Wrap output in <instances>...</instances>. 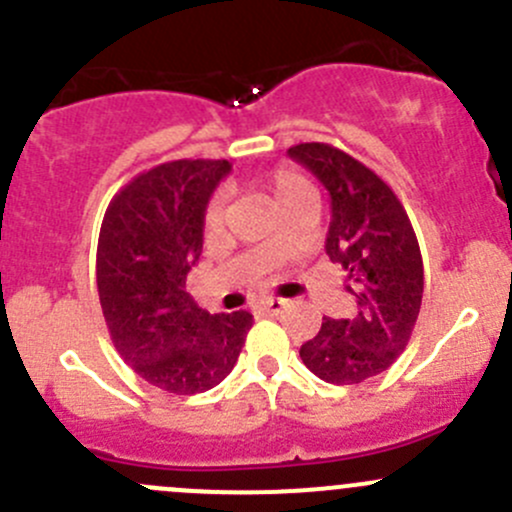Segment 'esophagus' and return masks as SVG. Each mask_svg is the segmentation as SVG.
Listing matches in <instances>:
<instances>
[{
  "instance_id": "esophagus-1",
  "label": "esophagus",
  "mask_w": 512,
  "mask_h": 512,
  "mask_svg": "<svg viewBox=\"0 0 512 512\" xmlns=\"http://www.w3.org/2000/svg\"><path fill=\"white\" fill-rule=\"evenodd\" d=\"M260 309H262V312H265V314H272V317H275V314H280L282 309H285V302H282V299H275V297L262 299Z\"/></svg>"
}]
</instances>
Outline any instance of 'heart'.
Segmentation results:
<instances>
[{
    "mask_svg": "<svg viewBox=\"0 0 512 512\" xmlns=\"http://www.w3.org/2000/svg\"><path fill=\"white\" fill-rule=\"evenodd\" d=\"M257 188H260L262 193L270 195L272 203L277 205V210H280L282 215H285L287 210L297 208V205L312 203V183H309L299 170L289 168V165H277V168L267 170L265 175H260V178H257ZM225 223H227L225 198L215 195V198H210V203L205 205L203 210L205 235L208 237L220 235V232L225 230ZM267 247H270V250H280L282 232H275V235L267 237Z\"/></svg>",
    "mask_w": 512,
    "mask_h": 512,
    "instance_id": "heart-1",
    "label": "heart"
}]
</instances>
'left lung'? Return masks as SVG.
Listing matches in <instances>:
<instances>
[{
	"instance_id": "obj_1",
	"label": "left lung",
	"mask_w": 512,
	"mask_h": 512,
	"mask_svg": "<svg viewBox=\"0 0 512 512\" xmlns=\"http://www.w3.org/2000/svg\"><path fill=\"white\" fill-rule=\"evenodd\" d=\"M287 153L327 188L332 223L324 247L356 299L354 317H324L299 356L327 384H361L394 364L416 327L423 297L416 232L391 185L349 153L329 143H299Z\"/></svg>"
}]
</instances>
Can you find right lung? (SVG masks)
<instances>
[{
  "label": "right lung",
  "instance_id": "right-lung-1",
  "mask_svg": "<svg viewBox=\"0 0 512 512\" xmlns=\"http://www.w3.org/2000/svg\"><path fill=\"white\" fill-rule=\"evenodd\" d=\"M227 160H168L138 173L108 203L96 285L113 347L168 394L213 389L235 366L250 312L210 314L185 292L203 250V210Z\"/></svg>",
  "mask_w": 512,
  "mask_h": 512
}]
</instances>
